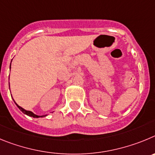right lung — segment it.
<instances>
[{"instance_id":"right-lung-1","label":"right lung","mask_w":155,"mask_h":155,"mask_svg":"<svg viewBox=\"0 0 155 155\" xmlns=\"http://www.w3.org/2000/svg\"><path fill=\"white\" fill-rule=\"evenodd\" d=\"M10 69H11V65H10ZM16 105H17V107H18L19 109H20V110L21 111L22 113H24V114H26V115L29 116V117H32L38 118V117H45V116H46V115H44V116H38V115H35V114H33V113L31 112V111L25 110V109H23V108H22V107H21L20 106H18L17 104H16Z\"/></svg>"}]
</instances>
